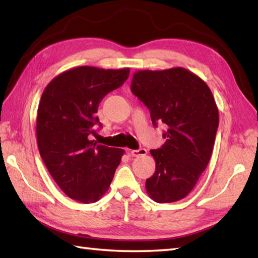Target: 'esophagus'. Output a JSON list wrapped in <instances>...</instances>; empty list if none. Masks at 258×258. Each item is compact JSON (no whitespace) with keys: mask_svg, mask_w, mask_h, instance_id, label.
<instances>
[{"mask_svg":"<svg viewBox=\"0 0 258 258\" xmlns=\"http://www.w3.org/2000/svg\"><path fill=\"white\" fill-rule=\"evenodd\" d=\"M130 154L132 155V157L146 156L147 155V149H145V148H140V149H138V150H131Z\"/></svg>","mask_w":258,"mask_h":258,"instance_id":"34e87169","label":"esophagus"}]
</instances>
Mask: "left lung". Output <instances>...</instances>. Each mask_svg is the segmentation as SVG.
<instances>
[{"label":"left lung","mask_w":258,"mask_h":258,"mask_svg":"<svg viewBox=\"0 0 258 258\" xmlns=\"http://www.w3.org/2000/svg\"><path fill=\"white\" fill-rule=\"evenodd\" d=\"M131 91L150 110L166 141L150 150L156 171L146 181L156 203L181 200L194 189L211 159L218 128V109L202 78L182 67L134 73Z\"/></svg>","instance_id":"1"}]
</instances>
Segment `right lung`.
<instances>
[{
	"label": "right lung",
	"mask_w": 258,
	"mask_h": 258,
	"mask_svg": "<svg viewBox=\"0 0 258 258\" xmlns=\"http://www.w3.org/2000/svg\"><path fill=\"white\" fill-rule=\"evenodd\" d=\"M130 69L76 67L52 80L37 109L36 135L47 171L69 198L95 203L110 186L123 149L92 140L101 100L128 78Z\"/></svg>",
	"instance_id": "obj_1"
}]
</instances>
